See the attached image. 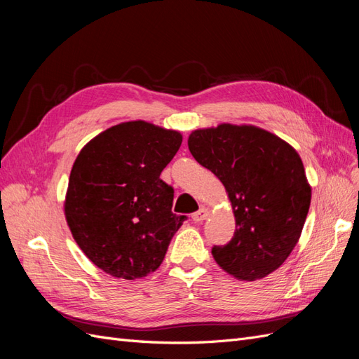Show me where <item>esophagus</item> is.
<instances>
[{"label": "esophagus", "mask_w": 359, "mask_h": 359, "mask_svg": "<svg viewBox=\"0 0 359 359\" xmlns=\"http://www.w3.org/2000/svg\"><path fill=\"white\" fill-rule=\"evenodd\" d=\"M208 215H210V210L208 208H201L199 211H196V212L191 215V219H193V222L199 223V222H203Z\"/></svg>", "instance_id": "34e87169"}]
</instances>
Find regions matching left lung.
Segmentation results:
<instances>
[{
    "instance_id": "1",
    "label": "left lung",
    "mask_w": 359,
    "mask_h": 359,
    "mask_svg": "<svg viewBox=\"0 0 359 359\" xmlns=\"http://www.w3.org/2000/svg\"><path fill=\"white\" fill-rule=\"evenodd\" d=\"M189 149L219 178L231 199L236 229L211 253L238 280L264 278L285 262L306 223L311 189L298 153L255 126L194 130Z\"/></svg>"
}]
</instances>
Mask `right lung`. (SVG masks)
Here are the masks:
<instances>
[{"instance_id": "1", "label": "right lung", "mask_w": 359, "mask_h": 359, "mask_svg": "<svg viewBox=\"0 0 359 359\" xmlns=\"http://www.w3.org/2000/svg\"><path fill=\"white\" fill-rule=\"evenodd\" d=\"M182 136L145 121L104 130L70 172L64 211L74 241L112 277L156 271L186 215L172 212L173 189L160 178Z\"/></svg>"}]
</instances>
